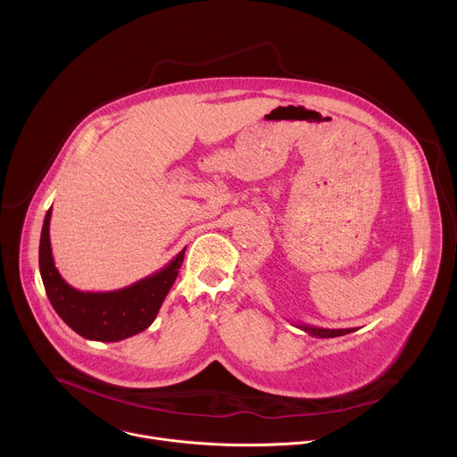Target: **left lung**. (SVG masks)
I'll list each match as a JSON object with an SVG mask.
<instances>
[{"label": "left lung", "mask_w": 457, "mask_h": 457, "mask_svg": "<svg viewBox=\"0 0 457 457\" xmlns=\"http://www.w3.org/2000/svg\"><path fill=\"white\" fill-rule=\"evenodd\" d=\"M298 329L305 331L311 337L316 338H337V337H344L353 333V329H323V328H316V325H307V323H295Z\"/></svg>", "instance_id": "1"}]
</instances>
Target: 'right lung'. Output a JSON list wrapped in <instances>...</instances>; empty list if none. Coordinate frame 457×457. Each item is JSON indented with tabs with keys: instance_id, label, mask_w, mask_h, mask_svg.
Segmentation results:
<instances>
[{
	"instance_id": "add662e5",
	"label": "right lung",
	"mask_w": 457,
	"mask_h": 457,
	"mask_svg": "<svg viewBox=\"0 0 457 457\" xmlns=\"http://www.w3.org/2000/svg\"><path fill=\"white\" fill-rule=\"evenodd\" d=\"M50 217L46 212L39 240V273L46 296L61 320L87 340L120 342L143 333L154 323L171 289L186 247L154 275L117 291H79L59 275L50 245Z\"/></svg>"
}]
</instances>
